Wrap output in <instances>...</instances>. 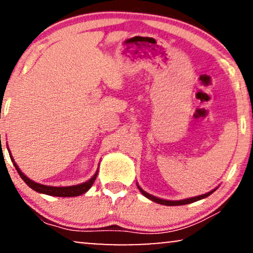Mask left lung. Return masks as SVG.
Returning <instances> with one entry per match:
<instances>
[{"label": "left lung", "mask_w": 253, "mask_h": 253, "mask_svg": "<svg viewBox=\"0 0 253 253\" xmlns=\"http://www.w3.org/2000/svg\"><path fill=\"white\" fill-rule=\"evenodd\" d=\"M138 189L140 190V192L143 193V195L146 197V198L151 199L152 202H155L158 204H161V205H166V206H177V205H185V204H191V203H195L197 200H200L203 198H206V197H209L211 193H213L215 190H213V191H211L209 193H206V195H202V196H198V197H193V198H189V199H184V200H174V202H171V200H164V199H160V198H157V197L150 195V193L145 192L144 190H141L139 186H138Z\"/></svg>", "instance_id": "obj_1"}]
</instances>
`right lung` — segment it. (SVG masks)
Returning a JSON list of instances; mask_svg holds the SVG:
<instances>
[{"label": "right lung", "mask_w": 253, "mask_h": 253, "mask_svg": "<svg viewBox=\"0 0 253 253\" xmlns=\"http://www.w3.org/2000/svg\"><path fill=\"white\" fill-rule=\"evenodd\" d=\"M10 158H11V161L13 162V166H15L17 171L22 179H24V182L26 183L27 185L30 186L31 189H33L34 191L40 192V193H44V195H49V196H55V197H76V196H81L83 193H85L86 191H88L89 188L93 185L95 178H96V172L94 176L89 179V181L83 183V184H78V185H72V186H62V188H57V186H48V185H42L39 184V183L33 182L32 179H30L29 177H26L25 175L23 174L22 170L18 168V166L16 165V162L13 161V159L10 154Z\"/></svg>", "instance_id": "1"}]
</instances>
